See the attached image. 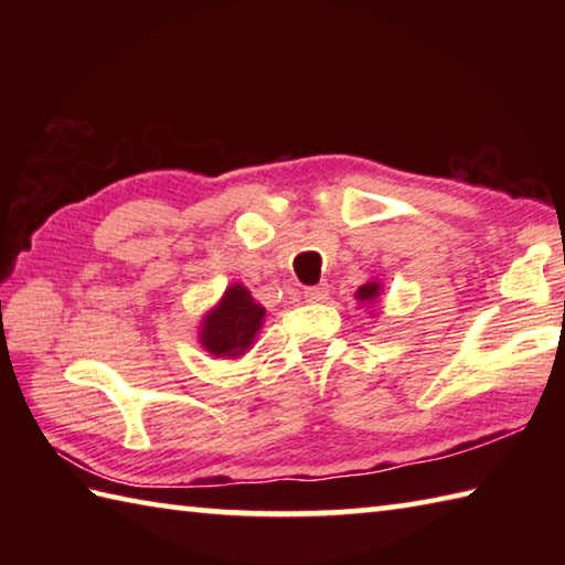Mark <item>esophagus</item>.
<instances>
[{"label": "esophagus", "mask_w": 565, "mask_h": 565, "mask_svg": "<svg viewBox=\"0 0 565 565\" xmlns=\"http://www.w3.org/2000/svg\"><path fill=\"white\" fill-rule=\"evenodd\" d=\"M303 296H306V301L318 303V301H326L328 289H326V286H310V289L303 291Z\"/></svg>", "instance_id": "obj_1"}]
</instances>
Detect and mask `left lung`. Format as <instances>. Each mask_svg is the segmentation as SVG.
<instances>
[{
  "label": "left lung",
  "instance_id": "left-lung-1",
  "mask_svg": "<svg viewBox=\"0 0 565 565\" xmlns=\"http://www.w3.org/2000/svg\"><path fill=\"white\" fill-rule=\"evenodd\" d=\"M379 294H381V284H379V281H369V284H364V286H359L356 301L371 303V301H376Z\"/></svg>",
  "mask_w": 565,
  "mask_h": 565
}]
</instances>
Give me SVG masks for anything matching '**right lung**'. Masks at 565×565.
<instances>
[{"label":"right lung","mask_w":565,"mask_h":565,"mask_svg":"<svg viewBox=\"0 0 565 565\" xmlns=\"http://www.w3.org/2000/svg\"><path fill=\"white\" fill-rule=\"evenodd\" d=\"M264 322V308L243 284L227 286L218 306L201 320L199 342L213 356L235 359L249 350Z\"/></svg>","instance_id":"add662e5"}]
</instances>
